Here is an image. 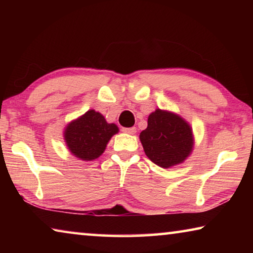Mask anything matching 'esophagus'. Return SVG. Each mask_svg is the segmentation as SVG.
<instances>
[{"instance_id": "esophagus-1", "label": "esophagus", "mask_w": 253, "mask_h": 253, "mask_svg": "<svg viewBox=\"0 0 253 253\" xmlns=\"http://www.w3.org/2000/svg\"><path fill=\"white\" fill-rule=\"evenodd\" d=\"M123 131L126 132V134L129 135H134L136 132V128L135 127H129V128H123Z\"/></svg>"}]
</instances>
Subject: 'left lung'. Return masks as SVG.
<instances>
[{"label": "left lung", "instance_id": "8db88e82", "mask_svg": "<svg viewBox=\"0 0 253 253\" xmlns=\"http://www.w3.org/2000/svg\"><path fill=\"white\" fill-rule=\"evenodd\" d=\"M139 139L146 156L163 169L181 164L194 146L191 126L178 115L162 109L149 115Z\"/></svg>", "mask_w": 253, "mask_h": 253}]
</instances>
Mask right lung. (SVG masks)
Masks as SVG:
<instances>
[{"mask_svg": "<svg viewBox=\"0 0 253 253\" xmlns=\"http://www.w3.org/2000/svg\"><path fill=\"white\" fill-rule=\"evenodd\" d=\"M118 130L117 125L108 124L100 113L91 109L68 124L63 137L72 155L83 161H92L105 152Z\"/></svg>", "mask_w": 253, "mask_h": 253, "instance_id": "right-lung-1", "label": "right lung"}]
</instances>
